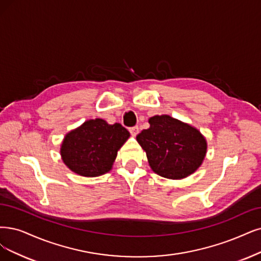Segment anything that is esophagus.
<instances>
[{
  "label": "esophagus",
  "mask_w": 261,
  "mask_h": 261,
  "mask_svg": "<svg viewBox=\"0 0 261 261\" xmlns=\"http://www.w3.org/2000/svg\"><path fill=\"white\" fill-rule=\"evenodd\" d=\"M129 131H130V133L132 134V136L136 137L137 134L139 133V127H138V125H134V127H131V128H129Z\"/></svg>",
  "instance_id": "34e87169"
}]
</instances>
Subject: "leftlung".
<instances>
[{
  "instance_id": "left-lung-1",
  "label": "left lung",
  "mask_w": 261,
  "mask_h": 261,
  "mask_svg": "<svg viewBox=\"0 0 261 261\" xmlns=\"http://www.w3.org/2000/svg\"><path fill=\"white\" fill-rule=\"evenodd\" d=\"M150 127L138 134L152 171L162 177L179 179L192 174L204 159L206 142L191 125L168 115L153 116Z\"/></svg>"
}]
</instances>
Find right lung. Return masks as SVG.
Here are the masks:
<instances>
[{
	"instance_id": "obj_1",
	"label": "right lung",
	"mask_w": 261,
	"mask_h": 261,
	"mask_svg": "<svg viewBox=\"0 0 261 261\" xmlns=\"http://www.w3.org/2000/svg\"><path fill=\"white\" fill-rule=\"evenodd\" d=\"M130 133L120 123L103 119L86 121L66 134L61 147L63 162L77 174L95 177L112 169L118 149Z\"/></svg>"
}]
</instances>
